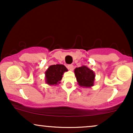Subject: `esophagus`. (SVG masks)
<instances>
[{"mask_svg": "<svg viewBox=\"0 0 133 133\" xmlns=\"http://www.w3.org/2000/svg\"><path fill=\"white\" fill-rule=\"evenodd\" d=\"M67 67H68V69L70 71H73V69H74V65L72 64H69Z\"/></svg>", "mask_w": 133, "mask_h": 133, "instance_id": "1", "label": "esophagus"}]
</instances>
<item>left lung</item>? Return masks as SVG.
Segmentation results:
<instances>
[{
	"label": "left lung",
	"mask_w": 133,
	"mask_h": 133,
	"mask_svg": "<svg viewBox=\"0 0 133 133\" xmlns=\"http://www.w3.org/2000/svg\"><path fill=\"white\" fill-rule=\"evenodd\" d=\"M74 72L79 86L86 88L93 86L95 75L92 70L86 66H82L76 68Z\"/></svg>",
	"instance_id": "obj_1"
}]
</instances>
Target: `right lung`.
Returning <instances> with one entry per match:
<instances>
[{
    "mask_svg": "<svg viewBox=\"0 0 133 133\" xmlns=\"http://www.w3.org/2000/svg\"><path fill=\"white\" fill-rule=\"evenodd\" d=\"M68 71L67 69L62 64L52 65L45 72V81L50 85L57 84L62 78L64 72Z\"/></svg>",
    "mask_w": 133,
    "mask_h": 133,
    "instance_id": "1",
    "label": "right lung"
}]
</instances>
